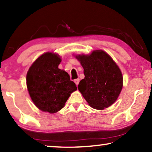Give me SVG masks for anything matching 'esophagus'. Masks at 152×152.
I'll use <instances>...</instances> for the list:
<instances>
[{
    "label": "esophagus",
    "instance_id": "obj_1",
    "mask_svg": "<svg viewBox=\"0 0 152 152\" xmlns=\"http://www.w3.org/2000/svg\"><path fill=\"white\" fill-rule=\"evenodd\" d=\"M75 83V84L77 85V86H78L79 83H80V79H76V80H74Z\"/></svg>",
    "mask_w": 152,
    "mask_h": 152
}]
</instances>
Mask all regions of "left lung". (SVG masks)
Returning a JSON list of instances; mask_svg holds the SVG:
<instances>
[{
    "instance_id": "1",
    "label": "left lung",
    "mask_w": 152,
    "mask_h": 152,
    "mask_svg": "<svg viewBox=\"0 0 152 152\" xmlns=\"http://www.w3.org/2000/svg\"><path fill=\"white\" fill-rule=\"evenodd\" d=\"M84 68L85 77L78 89L93 109L103 110L116 101L123 85L121 70L113 59L103 50H94L89 55L75 57Z\"/></svg>"
}]
</instances>
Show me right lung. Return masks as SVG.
Listing matches in <instances>:
<instances>
[{
  "label": "right lung",
  "instance_id": "right-lung-1",
  "mask_svg": "<svg viewBox=\"0 0 152 152\" xmlns=\"http://www.w3.org/2000/svg\"><path fill=\"white\" fill-rule=\"evenodd\" d=\"M61 58L57 54L45 53L37 58L29 68L26 84L36 107L42 111L55 113L64 107L77 86L65 70L58 66Z\"/></svg>",
  "mask_w": 152,
  "mask_h": 152
}]
</instances>
